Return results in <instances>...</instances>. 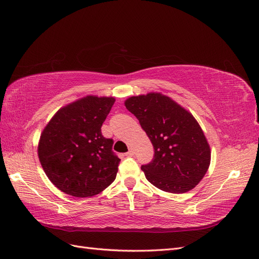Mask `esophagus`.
<instances>
[{"label": "esophagus", "instance_id": "esophagus-1", "mask_svg": "<svg viewBox=\"0 0 259 259\" xmlns=\"http://www.w3.org/2000/svg\"><path fill=\"white\" fill-rule=\"evenodd\" d=\"M125 155H126V156H133V155H134V151H133V149H130V150L126 153H125Z\"/></svg>", "mask_w": 259, "mask_h": 259}]
</instances>
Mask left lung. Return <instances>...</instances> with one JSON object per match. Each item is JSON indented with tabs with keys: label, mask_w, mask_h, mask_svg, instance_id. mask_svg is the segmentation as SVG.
Masks as SVG:
<instances>
[{
	"label": "left lung",
	"mask_w": 259,
	"mask_h": 259,
	"mask_svg": "<svg viewBox=\"0 0 259 259\" xmlns=\"http://www.w3.org/2000/svg\"><path fill=\"white\" fill-rule=\"evenodd\" d=\"M125 107L154 149L152 161L142 165L148 182L170 193L193 189L210 163L208 143L193 115L160 93L130 97Z\"/></svg>",
	"instance_id": "obj_1"
}]
</instances>
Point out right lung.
<instances>
[{
    "mask_svg": "<svg viewBox=\"0 0 259 259\" xmlns=\"http://www.w3.org/2000/svg\"><path fill=\"white\" fill-rule=\"evenodd\" d=\"M113 97L86 96L61 108L43 130L37 154L46 176L59 190L89 198L110 186L120 159L113 139L101 126L114 104Z\"/></svg>",
    "mask_w": 259,
    "mask_h": 259,
    "instance_id": "right-lung-1",
    "label": "right lung"
}]
</instances>
